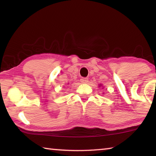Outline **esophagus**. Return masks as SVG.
Listing matches in <instances>:
<instances>
[{
    "label": "esophagus",
    "instance_id": "obj_1",
    "mask_svg": "<svg viewBox=\"0 0 156 156\" xmlns=\"http://www.w3.org/2000/svg\"><path fill=\"white\" fill-rule=\"evenodd\" d=\"M88 80H89L88 78H82L80 79V82H81V83H84V84L87 83Z\"/></svg>",
    "mask_w": 156,
    "mask_h": 156
}]
</instances>
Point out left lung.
<instances>
[{
  "mask_svg": "<svg viewBox=\"0 0 156 156\" xmlns=\"http://www.w3.org/2000/svg\"><path fill=\"white\" fill-rule=\"evenodd\" d=\"M98 86H99V87H102V84H100Z\"/></svg>",
  "mask_w": 156,
  "mask_h": 156,
  "instance_id": "left-lung-1",
  "label": "left lung"
}]
</instances>
